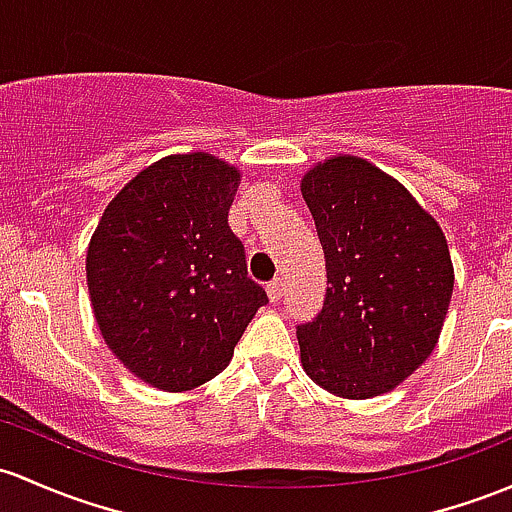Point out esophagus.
<instances>
[{
    "instance_id": "1",
    "label": "esophagus",
    "mask_w": 512,
    "mask_h": 512,
    "mask_svg": "<svg viewBox=\"0 0 512 512\" xmlns=\"http://www.w3.org/2000/svg\"><path fill=\"white\" fill-rule=\"evenodd\" d=\"M268 300L271 302H278L280 298H283V283L280 280H273V283H268Z\"/></svg>"
}]
</instances>
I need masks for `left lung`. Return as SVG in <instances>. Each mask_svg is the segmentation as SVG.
Segmentation results:
<instances>
[{
    "label": "left lung",
    "mask_w": 512,
    "mask_h": 512,
    "mask_svg": "<svg viewBox=\"0 0 512 512\" xmlns=\"http://www.w3.org/2000/svg\"><path fill=\"white\" fill-rule=\"evenodd\" d=\"M327 266L315 320L298 324L307 376L342 398L393 390L432 354L454 290L447 239L398 180L354 156L302 178Z\"/></svg>",
    "instance_id": "left-lung-1"
}]
</instances>
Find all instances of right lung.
<instances>
[{"label": "right lung", "mask_w": 512, "mask_h": 512, "mask_svg": "<svg viewBox=\"0 0 512 512\" xmlns=\"http://www.w3.org/2000/svg\"><path fill=\"white\" fill-rule=\"evenodd\" d=\"M239 173L210 153L141 170L104 210L87 288L109 349L153 388L190 390L222 373L268 295L229 229Z\"/></svg>", "instance_id": "add662e5"}]
</instances>
